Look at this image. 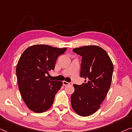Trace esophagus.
<instances>
[{
    "label": "esophagus",
    "mask_w": 132,
    "mask_h": 132,
    "mask_svg": "<svg viewBox=\"0 0 132 132\" xmlns=\"http://www.w3.org/2000/svg\"><path fill=\"white\" fill-rule=\"evenodd\" d=\"M63 84L64 85H72L73 84L72 82H68L66 81H63Z\"/></svg>",
    "instance_id": "34e87169"
}]
</instances>
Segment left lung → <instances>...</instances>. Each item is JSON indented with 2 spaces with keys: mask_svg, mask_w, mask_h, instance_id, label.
I'll list each match as a JSON object with an SVG mask.
<instances>
[{
  "mask_svg": "<svg viewBox=\"0 0 132 132\" xmlns=\"http://www.w3.org/2000/svg\"><path fill=\"white\" fill-rule=\"evenodd\" d=\"M73 51L82 56L80 76L85 80L81 85H73L72 107L78 115L88 116L100 109L109 91L113 64L107 52L97 46H84Z\"/></svg>",
  "mask_w": 132,
  "mask_h": 132,
  "instance_id": "obj_1",
  "label": "left lung"
}]
</instances>
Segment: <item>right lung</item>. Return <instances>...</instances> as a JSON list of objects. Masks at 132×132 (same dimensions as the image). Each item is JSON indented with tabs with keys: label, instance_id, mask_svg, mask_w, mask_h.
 <instances>
[{
	"label": "right lung",
	"instance_id": "add662e5",
	"mask_svg": "<svg viewBox=\"0 0 132 132\" xmlns=\"http://www.w3.org/2000/svg\"><path fill=\"white\" fill-rule=\"evenodd\" d=\"M66 48L37 44L25 50L18 62L16 73L19 90L25 103L35 113L50 108L63 82L48 79V71L54 70L57 59Z\"/></svg>",
	"mask_w": 132,
	"mask_h": 132
}]
</instances>
